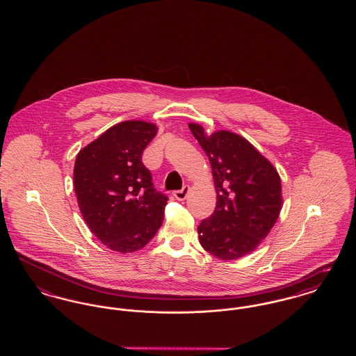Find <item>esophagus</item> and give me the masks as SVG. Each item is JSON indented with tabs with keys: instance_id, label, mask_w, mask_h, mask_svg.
<instances>
[{
	"instance_id": "34e87169",
	"label": "esophagus",
	"mask_w": 356,
	"mask_h": 356,
	"mask_svg": "<svg viewBox=\"0 0 356 356\" xmlns=\"http://www.w3.org/2000/svg\"><path fill=\"white\" fill-rule=\"evenodd\" d=\"M188 193H189V186H183V189H180V191H175V192H173V196H175L176 200L183 202V200H186Z\"/></svg>"
}]
</instances>
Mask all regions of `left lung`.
<instances>
[{
    "instance_id": "obj_1",
    "label": "left lung",
    "mask_w": 356,
    "mask_h": 356,
    "mask_svg": "<svg viewBox=\"0 0 356 356\" xmlns=\"http://www.w3.org/2000/svg\"><path fill=\"white\" fill-rule=\"evenodd\" d=\"M188 127L209 159L218 195L213 213L197 227L200 244L221 260L251 254L282 211L280 176L244 137L229 131L208 135L196 122Z\"/></svg>"
}]
</instances>
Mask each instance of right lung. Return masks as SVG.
<instances>
[{
    "instance_id": "add662e5",
    "label": "right lung",
    "mask_w": 356,
    "mask_h": 356,
    "mask_svg": "<svg viewBox=\"0 0 356 356\" xmlns=\"http://www.w3.org/2000/svg\"><path fill=\"white\" fill-rule=\"evenodd\" d=\"M157 127L122 121L77 153L73 186L86 225L102 244L120 254L141 250L164 220L168 197L154 191L141 161Z\"/></svg>"
}]
</instances>
